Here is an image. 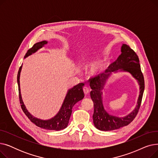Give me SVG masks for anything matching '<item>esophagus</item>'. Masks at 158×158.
<instances>
[{
	"instance_id": "obj_1",
	"label": "esophagus",
	"mask_w": 158,
	"mask_h": 158,
	"mask_svg": "<svg viewBox=\"0 0 158 158\" xmlns=\"http://www.w3.org/2000/svg\"><path fill=\"white\" fill-rule=\"evenodd\" d=\"M83 91H84L85 94L86 95H87V94L89 93V88H88L86 86H85L83 87Z\"/></svg>"
}]
</instances>
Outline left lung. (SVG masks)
<instances>
[{
    "label": "left lung",
    "mask_w": 158,
    "mask_h": 158,
    "mask_svg": "<svg viewBox=\"0 0 158 158\" xmlns=\"http://www.w3.org/2000/svg\"><path fill=\"white\" fill-rule=\"evenodd\" d=\"M121 52L117 59L108 66L104 73L89 79V86L92 89L90 97L94 102V123L95 127L101 131H113L129 125L136 117L142 102L145 82L143 73L141 71L138 56L133 50L126 44L122 45ZM118 71L130 73L137 80L140 86V94L137 106L133 111L123 118L115 117L107 114L104 110L102 103V90L106 79L112 72H117Z\"/></svg>",
    "instance_id": "obj_1"
}]
</instances>
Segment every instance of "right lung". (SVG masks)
<instances>
[{
	"mask_svg": "<svg viewBox=\"0 0 158 158\" xmlns=\"http://www.w3.org/2000/svg\"><path fill=\"white\" fill-rule=\"evenodd\" d=\"M47 44V41H40L35 44L32 46V48L29 49L27 53L24 56L26 58L33 53H35L38 50L42 48ZM22 70V66L20 67L18 75H17V82L19 85V100L21 104V107L23 113L26 114L29 119L34 123L36 126L47 130H54V131H60L66 128L68 126V123L70 118V116L72 112V107L77 102L82 100L85 97V94L83 92L82 87L84 86L85 84L79 83L77 85L74 86L72 88L69 89L66 95L64 98L63 103L61 106V109L59 112L53 118L49 120H41L38 118H36L32 116L26 109L23 102L22 98L20 87V76Z\"/></svg>",
	"mask_w": 158,
	"mask_h": 158,
	"instance_id": "add662e5",
	"label": "right lung"
}]
</instances>
